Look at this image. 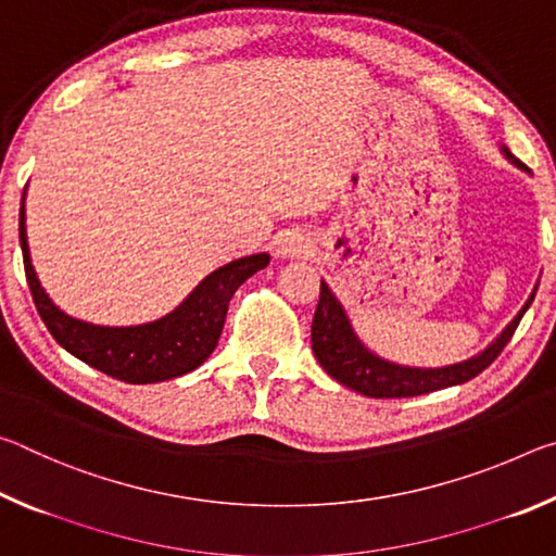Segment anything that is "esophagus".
Masks as SVG:
<instances>
[{
	"instance_id": "1",
	"label": "esophagus",
	"mask_w": 556,
	"mask_h": 556,
	"mask_svg": "<svg viewBox=\"0 0 556 556\" xmlns=\"http://www.w3.org/2000/svg\"><path fill=\"white\" fill-rule=\"evenodd\" d=\"M304 248H306V244L296 232H287L277 240V255L279 257H299L301 252H304Z\"/></svg>"
}]
</instances>
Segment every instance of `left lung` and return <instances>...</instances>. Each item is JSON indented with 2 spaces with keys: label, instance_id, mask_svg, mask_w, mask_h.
<instances>
[{
  "label": "left lung",
  "instance_id": "left-lung-1",
  "mask_svg": "<svg viewBox=\"0 0 556 556\" xmlns=\"http://www.w3.org/2000/svg\"><path fill=\"white\" fill-rule=\"evenodd\" d=\"M505 159H510L515 166H520L527 172V166L510 154V149L501 147ZM532 289L530 299L525 301V306L517 312L510 324L503 328V333L495 341L473 357H468L464 363L446 365V368H409V365H397L384 361V357L375 355L361 343V338L355 336L351 318H348L345 308L336 294L328 289L326 281H321V294H318V306L312 324V348L316 361L321 363V368L331 375L345 388L365 394V397L375 400H392V397H417V394H427L434 390L454 388V384H464L473 380L478 372H483L503 348L510 341L517 324L530 308L534 299Z\"/></svg>",
  "mask_w": 556,
  "mask_h": 556
}]
</instances>
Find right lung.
Masks as SVG:
<instances>
[{
    "label": "right lung",
    "mask_w": 556,
    "mask_h": 556,
    "mask_svg": "<svg viewBox=\"0 0 556 556\" xmlns=\"http://www.w3.org/2000/svg\"><path fill=\"white\" fill-rule=\"evenodd\" d=\"M18 240H22L24 271L36 312L43 318L55 343L90 368L129 384L172 380L205 363V357L218 345L232 294L244 279L269 265L267 252L232 260L211 271L172 314L152 324L96 326L61 312L43 291L31 265L29 242H26L24 199L18 211Z\"/></svg>",
    "instance_id": "1"
}]
</instances>
